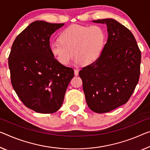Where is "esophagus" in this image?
Masks as SVG:
<instances>
[{"label":"esophagus","instance_id":"34e87169","mask_svg":"<svg viewBox=\"0 0 150 150\" xmlns=\"http://www.w3.org/2000/svg\"><path fill=\"white\" fill-rule=\"evenodd\" d=\"M74 75L75 76L78 75V70H77V69H74Z\"/></svg>","mask_w":150,"mask_h":150}]
</instances>
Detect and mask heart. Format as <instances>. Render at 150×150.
<instances>
[{
  "label": "heart",
  "instance_id": "obj_1",
  "mask_svg": "<svg viewBox=\"0 0 150 150\" xmlns=\"http://www.w3.org/2000/svg\"><path fill=\"white\" fill-rule=\"evenodd\" d=\"M106 34L98 26L74 25L61 33L59 40L50 43V51L61 64L66 65L74 53L77 64H91L97 60L104 47Z\"/></svg>",
  "mask_w": 150,
  "mask_h": 150
}]
</instances>
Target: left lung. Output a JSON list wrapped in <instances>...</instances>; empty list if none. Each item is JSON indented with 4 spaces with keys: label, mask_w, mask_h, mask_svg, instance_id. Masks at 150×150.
Masks as SVG:
<instances>
[{
    "label": "left lung",
    "mask_w": 150,
    "mask_h": 150,
    "mask_svg": "<svg viewBox=\"0 0 150 150\" xmlns=\"http://www.w3.org/2000/svg\"><path fill=\"white\" fill-rule=\"evenodd\" d=\"M106 24L108 39L97 60L79 72L86 103L97 113L127 102L139 81L141 52L132 33L112 19L93 21Z\"/></svg>",
    "instance_id": "left-lung-1"
}]
</instances>
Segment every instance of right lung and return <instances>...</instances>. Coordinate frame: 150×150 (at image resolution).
<instances>
[{
  "instance_id": "obj_1",
  "label": "right lung",
  "mask_w": 150,
  "mask_h": 150,
  "mask_svg": "<svg viewBox=\"0 0 150 150\" xmlns=\"http://www.w3.org/2000/svg\"><path fill=\"white\" fill-rule=\"evenodd\" d=\"M64 23H31L14 41L8 57L13 87L27 108L53 113L62 107L74 73L55 59L50 37Z\"/></svg>"
}]
</instances>
